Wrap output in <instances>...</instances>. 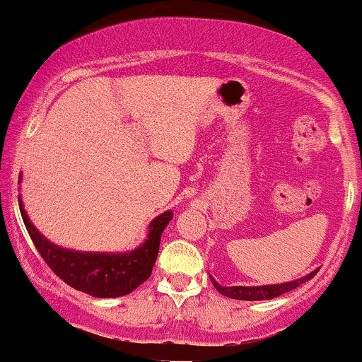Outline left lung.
<instances>
[{"label":"left lung","instance_id":"obj_1","mask_svg":"<svg viewBox=\"0 0 362 362\" xmlns=\"http://www.w3.org/2000/svg\"><path fill=\"white\" fill-rule=\"evenodd\" d=\"M320 269L310 272L308 275H304L301 279L289 280V282L282 284H269V286H233V287H224L215 280L212 275H210V280H212L214 287L221 292L222 296H227L230 299H239V301H265V299H274L277 296L286 294L296 287H299L301 284L308 282L318 274Z\"/></svg>","mask_w":362,"mask_h":362}]
</instances>
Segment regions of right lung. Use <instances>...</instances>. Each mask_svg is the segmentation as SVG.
Returning a JSON list of instances; mask_svg holds the SVG:
<instances>
[{"mask_svg":"<svg viewBox=\"0 0 362 362\" xmlns=\"http://www.w3.org/2000/svg\"><path fill=\"white\" fill-rule=\"evenodd\" d=\"M18 182H22V174ZM18 205L27 233L44 262L63 282L93 298H121L141 286L152 274L159 255L160 235L173 218V210L157 215L148 224L147 239L135 250L127 253H92L68 250L51 243L30 222L23 209L22 194H18Z\"/></svg>","mask_w":362,"mask_h":362,"instance_id":"add662e5","label":"right lung"}]
</instances>
